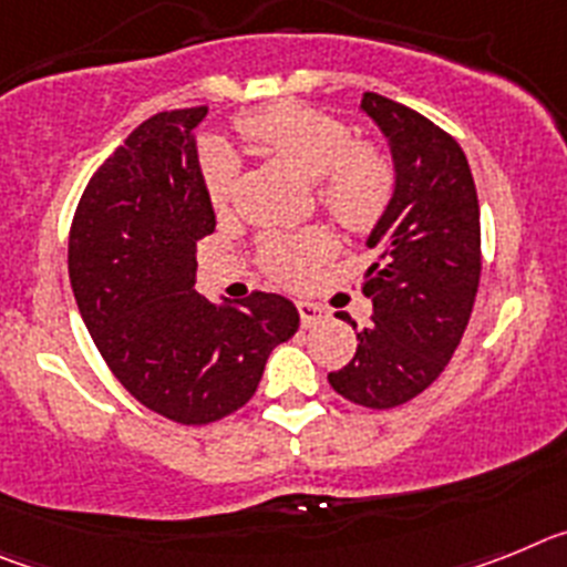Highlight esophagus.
<instances>
[{"instance_id": "34e87169", "label": "esophagus", "mask_w": 567, "mask_h": 567, "mask_svg": "<svg viewBox=\"0 0 567 567\" xmlns=\"http://www.w3.org/2000/svg\"><path fill=\"white\" fill-rule=\"evenodd\" d=\"M298 312L303 327H312V323H320V320L329 318L327 309L318 307V303H309V300H298Z\"/></svg>"}]
</instances>
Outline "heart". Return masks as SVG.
I'll return each instance as SVG.
<instances>
[{
	"label": "heart",
	"instance_id": "b5f03b06",
	"mask_svg": "<svg viewBox=\"0 0 567 567\" xmlns=\"http://www.w3.org/2000/svg\"><path fill=\"white\" fill-rule=\"evenodd\" d=\"M238 130L264 155L300 178L315 182L320 207L349 229H372L389 209L398 187L392 158L323 110L298 102H278L240 115ZM204 189L215 213H227L238 189V158L221 144L204 150ZM334 252L327 229L295 235H267L258 244L260 267L278 284L298 287L318 264Z\"/></svg>",
	"mask_w": 567,
	"mask_h": 567
}]
</instances>
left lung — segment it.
Returning <instances> with one entry per match:
<instances>
[{
	"mask_svg": "<svg viewBox=\"0 0 567 567\" xmlns=\"http://www.w3.org/2000/svg\"><path fill=\"white\" fill-rule=\"evenodd\" d=\"M360 110L389 138L398 187L365 240L378 249L363 278L372 323L329 383L365 409H394L440 378L468 327L483 269L480 202L465 153L443 127L378 93Z\"/></svg>",
	"mask_w": 567,
	"mask_h": 567,
	"instance_id": "obj_1",
	"label": "left lung"
}]
</instances>
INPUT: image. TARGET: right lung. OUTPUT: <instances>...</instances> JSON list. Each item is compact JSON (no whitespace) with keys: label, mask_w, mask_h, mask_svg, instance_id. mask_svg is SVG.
<instances>
[{"label":"right lung","mask_w":567,"mask_h":567,"mask_svg":"<svg viewBox=\"0 0 567 567\" xmlns=\"http://www.w3.org/2000/svg\"><path fill=\"white\" fill-rule=\"evenodd\" d=\"M207 107L147 118L93 173L70 227L79 312L110 372L150 412L207 425L249 403L269 352L298 332L292 300L195 292V244L215 229L193 130Z\"/></svg>","instance_id":"right-lung-1"}]
</instances>
